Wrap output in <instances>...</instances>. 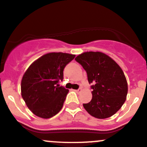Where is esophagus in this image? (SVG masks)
Wrapping results in <instances>:
<instances>
[{"mask_svg":"<svg viewBox=\"0 0 147 147\" xmlns=\"http://www.w3.org/2000/svg\"><path fill=\"white\" fill-rule=\"evenodd\" d=\"M75 91H76V92H77V93H81V92L82 91V89H81V88H78V90H76Z\"/></svg>","mask_w":147,"mask_h":147,"instance_id":"obj_1","label":"esophagus"}]
</instances>
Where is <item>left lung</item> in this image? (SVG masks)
Segmentation results:
<instances>
[{
	"mask_svg": "<svg viewBox=\"0 0 147 147\" xmlns=\"http://www.w3.org/2000/svg\"><path fill=\"white\" fill-rule=\"evenodd\" d=\"M87 73L91 86L92 100L83 104L93 117L105 119L111 117L126 100L127 82L120 66L109 56L100 51H87L75 59Z\"/></svg>",
	"mask_w": 147,
	"mask_h": 147,
	"instance_id": "left-lung-1",
	"label": "left lung"
}]
</instances>
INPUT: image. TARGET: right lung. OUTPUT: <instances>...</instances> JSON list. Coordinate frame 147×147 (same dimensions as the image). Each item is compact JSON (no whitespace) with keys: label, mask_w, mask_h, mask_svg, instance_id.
Wrapping results in <instances>:
<instances>
[{"label":"right lung","mask_w":147,"mask_h":147,"mask_svg":"<svg viewBox=\"0 0 147 147\" xmlns=\"http://www.w3.org/2000/svg\"><path fill=\"white\" fill-rule=\"evenodd\" d=\"M76 55L62 52L45 54L32 63L22 76L21 95L37 117L47 119L62 108L69 90L59 86L65 66Z\"/></svg>","instance_id":"obj_1"}]
</instances>
